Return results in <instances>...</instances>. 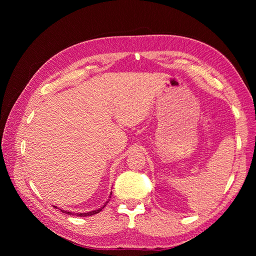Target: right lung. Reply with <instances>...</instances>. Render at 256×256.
<instances>
[{
    "instance_id": "obj_1",
    "label": "right lung",
    "mask_w": 256,
    "mask_h": 256,
    "mask_svg": "<svg viewBox=\"0 0 256 256\" xmlns=\"http://www.w3.org/2000/svg\"><path fill=\"white\" fill-rule=\"evenodd\" d=\"M112 194V193H111ZM110 198H111V196H110ZM109 200H106V202L104 203V205L102 206V207H100V208H98V209H95V210H92V212H81V214H74V212H67V210H62L63 212H65V214H72V216H92V214H98L99 212H102V209L106 207V205L109 203ZM56 208H58L56 206H54Z\"/></svg>"
}]
</instances>
